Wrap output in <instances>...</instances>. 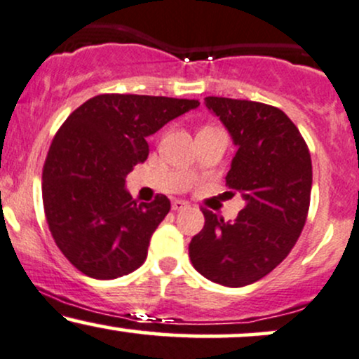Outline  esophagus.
Here are the masks:
<instances>
[{
    "instance_id": "esophagus-1",
    "label": "esophagus",
    "mask_w": 359,
    "mask_h": 359,
    "mask_svg": "<svg viewBox=\"0 0 359 359\" xmlns=\"http://www.w3.org/2000/svg\"><path fill=\"white\" fill-rule=\"evenodd\" d=\"M188 206H189V205L187 203V201H183V200H175V201H172L171 208L175 210V212H183V210H187Z\"/></svg>"
}]
</instances>
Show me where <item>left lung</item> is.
Masks as SVG:
<instances>
[{
    "label": "left lung",
    "mask_w": 359,
    "mask_h": 359,
    "mask_svg": "<svg viewBox=\"0 0 359 359\" xmlns=\"http://www.w3.org/2000/svg\"><path fill=\"white\" fill-rule=\"evenodd\" d=\"M205 105L237 144L226 175L229 195L245 206L235 222L201 208L205 226L189 243L201 276L243 287L272 272L296 245L311 203L313 163L304 137L280 109L254 100L206 97Z\"/></svg>",
    "instance_id": "left-lung-1"
}]
</instances>
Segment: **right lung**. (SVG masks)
<instances>
[{"label": "right lung", "mask_w": 359, "mask_h": 359, "mask_svg": "<svg viewBox=\"0 0 359 359\" xmlns=\"http://www.w3.org/2000/svg\"><path fill=\"white\" fill-rule=\"evenodd\" d=\"M198 105L195 99L102 94L67 117L46 154L41 196L50 233L75 269L105 280L144 264L171 203L164 195L137 203L126 191V176L146 161L147 136Z\"/></svg>", "instance_id": "1"}]
</instances>
